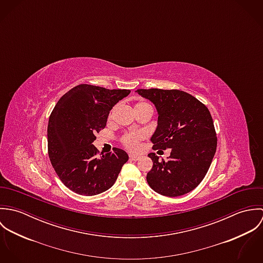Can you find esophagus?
<instances>
[{
	"label": "esophagus",
	"mask_w": 263,
	"mask_h": 263,
	"mask_svg": "<svg viewBox=\"0 0 263 263\" xmlns=\"http://www.w3.org/2000/svg\"><path fill=\"white\" fill-rule=\"evenodd\" d=\"M139 159H140V157L137 155H132V154L129 155V160H132V161H137Z\"/></svg>",
	"instance_id": "esophagus-1"
}]
</instances>
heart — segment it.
<instances>
[{"instance_id":"1","label":"heart","mask_w":263,"mask_h":263,"mask_svg":"<svg viewBox=\"0 0 263 263\" xmlns=\"http://www.w3.org/2000/svg\"><path fill=\"white\" fill-rule=\"evenodd\" d=\"M134 109H135V112H138V111H141L144 109L152 110V107L149 103H147L145 101H140L135 104ZM113 111H114V108L109 113V118L112 117ZM143 138H144L143 133L138 132V130H133V132L123 134L120 138V143L127 150L137 151L140 147V142L143 140Z\"/></svg>"}]
</instances>
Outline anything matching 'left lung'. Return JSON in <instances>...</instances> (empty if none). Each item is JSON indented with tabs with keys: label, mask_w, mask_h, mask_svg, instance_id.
<instances>
[{
	"label": "left lung",
	"mask_w": 263,
	"mask_h": 263,
	"mask_svg": "<svg viewBox=\"0 0 263 263\" xmlns=\"http://www.w3.org/2000/svg\"><path fill=\"white\" fill-rule=\"evenodd\" d=\"M158 111V126L151 138L154 150L171 149L168 160L148 156L153 167L147 181L156 192L180 196L204 178L217 150V134L208 107L180 90L138 89Z\"/></svg>",
	"instance_id": "obj_1"
}]
</instances>
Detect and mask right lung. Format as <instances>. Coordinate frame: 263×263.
Instances as JSON below:
<instances>
[{"mask_svg": "<svg viewBox=\"0 0 263 263\" xmlns=\"http://www.w3.org/2000/svg\"><path fill=\"white\" fill-rule=\"evenodd\" d=\"M129 90L81 84L55 104L48 119L47 148L61 181L78 194L95 195L112 186L127 154L121 149L98 156L95 134L106 126L113 106Z\"/></svg>", "mask_w": 263, "mask_h": 263, "instance_id": "add662e5", "label": "right lung"}]
</instances>
